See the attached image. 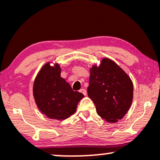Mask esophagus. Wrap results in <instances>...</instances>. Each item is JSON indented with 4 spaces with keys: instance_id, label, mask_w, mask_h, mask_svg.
Segmentation results:
<instances>
[{
    "instance_id": "34e87169",
    "label": "esophagus",
    "mask_w": 160,
    "mask_h": 160,
    "mask_svg": "<svg viewBox=\"0 0 160 160\" xmlns=\"http://www.w3.org/2000/svg\"><path fill=\"white\" fill-rule=\"evenodd\" d=\"M80 92L81 93H82V94H83L84 95H86V89H81L80 90Z\"/></svg>"
}]
</instances>
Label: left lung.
<instances>
[{
  "instance_id": "left-lung-1",
  "label": "left lung",
  "mask_w": 160,
  "mask_h": 160,
  "mask_svg": "<svg viewBox=\"0 0 160 160\" xmlns=\"http://www.w3.org/2000/svg\"><path fill=\"white\" fill-rule=\"evenodd\" d=\"M88 96L95 104L97 113L109 122L121 120L132 102L133 84L120 66L104 58L90 69Z\"/></svg>"
}]
</instances>
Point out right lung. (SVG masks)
I'll return each mask as SVG.
<instances>
[{"label":"right lung","mask_w":160,"mask_h":160,"mask_svg":"<svg viewBox=\"0 0 160 160\" xmlns=\"http://www.w3.org/2000/svg\"><path fill=\"white\" fill-rule=\"evenodd\" d=\"M59 65L46 64L34 80L33 93L40 111L50 119L65 120L75 113L82 93L71 89L61 78Z\"/></svg>","instance_id":"1"}]
</instances>
